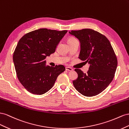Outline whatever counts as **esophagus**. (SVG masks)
Masks as SVG:
<instances>
[{"mask_svg": "<svg viewBox=\"0 0 129 129\" xmlns=\"http://www.w3.org/2000/svg\"><path fill=\"white\" fill-rule=\"evenodd\" d=\"M65 69H66V70L69 71H72L73 70V69L70 67H66Z\"/></svg>", "mask_w": 129, "mask_h": 129, "instance_id": "34e87169", "label": "esophagus"}]
</instances>
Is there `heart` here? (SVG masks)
Masks as SVG:
<instances>
[{
  "instance_id": "heart-1",
  "label": "heart",
  "mask_w": 129,
  "mask_h": 129,
  "mask_svg": "<svg viewBox=\"0 0 129 129\" xmlns=\"http://www.w3.org/2000/svg\"><path fill=\"white\" fill-rule=\"evenodd\" d=\"M75 39H75L74 38H73V37H69L68 38V42L72 41V40H75Z\"/></svg>"
}]
</instances>
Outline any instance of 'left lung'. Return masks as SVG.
<instances>
[{
    "instance_id": "1",
    "label": "left lung",
    "mask_w": 129,
    "mask_h": 129,
    "mask_svg": "<svg viewBox=\"0 0 129 129\" xmlns=\"http://www.w3.org/2000/svg\"><path fill=\"white\" fill-rule=\"evenodd\" d=\"M80 43L79 58L90 64L87 73L80 69L75 71L78 78L73 81L75 89L86 97H92L103 91L115 76L117 59L109 40L105 36L90 28L71 31Z\"/></svg>"
}]
</instances>
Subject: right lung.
Instances as JSON below:
<instances>
[{"mask_svg":"<svg viewBox=\"0 0 129 129\" xmlns=\"http://www.w3.org/2000/svg\"><path fill=\"white\" fill-rule=\"evenodd\" d=\"M67 32L40 28L27 33L19 40L13 60L18 79L30 93L40 95L47 92L65 70L62 65L46 66L45 59L55 52Z\"/></svg>","mask_w":129,"mask_h":129,"instance_id":"right-lung-1","label":"right lung"}]
</instances>
